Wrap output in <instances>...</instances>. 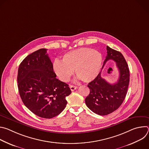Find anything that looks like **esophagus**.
I'll return each mask as SVG.
<instances>
[{"label":"esophagus","mask_w":149,"mask_h":149,"mask_svg":"<svg viewBox=\"0 0 149 149\" xmlns=\"http://www.w3.org/2000/svg\"><path fill=\"white\" fill-rule=\"evenodd\" d=\"M70 89L72 91H74V90H75L77 88V87L74 86H72V85H71V86H70Z\"/></svg>","instance_id":"34e87169"}]
</instances>
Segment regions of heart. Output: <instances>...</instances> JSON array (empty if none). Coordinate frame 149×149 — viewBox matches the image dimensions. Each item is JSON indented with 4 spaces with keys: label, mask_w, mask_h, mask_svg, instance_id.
I'll return each instance as SVG.
<instances>
[{
    "label": "heart",
    "mask_w": 149,
    "mask_h": 149,
    "mask_svg": "<svg viewBox=\"0 0 149 149\" xmlns=\"http://www.w3.org/2000/svg\"><path fill=\"white\" fill-rule=\"evenodd\" d=\"M102 62V56L100 52L90 48H81L63 55L62 61L55 59L53 69L63 82L70 80L74 70L78 79L90 82L97 77Z\"/></svg>",
    "instance_id": "b5f03b06"
}]
</instances>
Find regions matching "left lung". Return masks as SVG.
<instances>
[{
  "mask_svg": "<svg viewBox=\"0 0 149 149\" xmlns=\"http://www.w3.org/2000/svg\"><path fill=\"white\" fill-rule=\"evenodd\" d=\"M107 51L102 68L107 61L113 60L119 71V78L117 82L110 84L101 77L100 72L88 84L90 92L85 100L87 107L100 116L108 115L120 107L126 96L130 81L129 67L122 54L108 46Z\"/></svg>",
  "mask_w": 149,
  "mask_h": 149,
  "instance_id": "8db88e82",
  "label": "left lung"
}]
</instances>
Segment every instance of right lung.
Returning a JSON list of instances; mask_svg holds the SVG:
<instances>
[{"instance_id": "obj_1", "label": "right lung", "mask_w": 149, "mask_h": 149, "mask_svg": "<svg viewBox=\"0 0 149 149\" xmlns=\"http://www.w3.org/2000/svg\"><path fill=\"white\" fill-rule=\"evenodd\" d=\"M42 48L28 55L19 65L17 87L26 107L35 115L51 118L66 107V97L71 91L68 85L56 78L53 64Z\"/></svg>"}]
</instances>
